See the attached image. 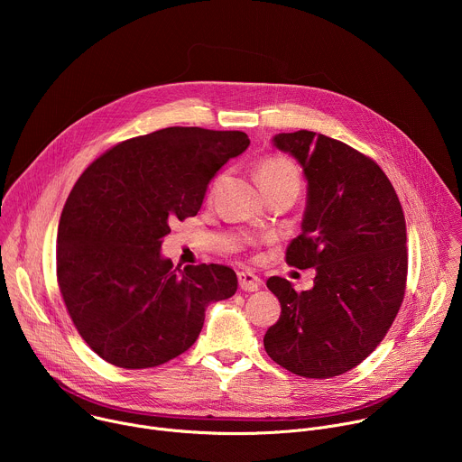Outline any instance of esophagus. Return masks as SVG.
I'll use <instances>...</instances> for the list:
<instances>
[{
    "instance_id": "34e87169",
    "label": "esophagus",
    "mask_w": 462,
    "mask_h": 462,
    "mask_svg": "<svg viewBox=\"0 0 462 462\" xmlns=\"http://www.w3.org/2000/svg\"><path fill=\"white\" fill-rule=\"evenodd\" d=\"M237 280H239V287L245 291V292H254V291H259L261 287V280L252 274V273H239L237 274Z\"/></svg>"
}]
</instances>
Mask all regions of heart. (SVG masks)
<instances>
[{"instance_id":"b5f03b06","label":"heart","mask_w":462,"mask_h":462,"mask_svg":"<svg viewBox=\"0 0 462 462\" xmlns=\"http://www.w3.org/2000/svg\"><path fill=\"white\" fill-rule=\"evenodd\" d=\"M255 177L267 195L294 193L301 188V171L287 155H267L255 166Z\"/></svg>"}]
</instances>
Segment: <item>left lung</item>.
Returning <instances> with one entry per match:
<instances>
[{"instance_id": "8db88e82", "label": "left lung", "mask_w": 462, "mask_h": 462, "mask_svg": "<svg viewBox=\"0 0 462 462\" xmlns=\"http://www.w3.org/2000/svg\"><path fill=\"white\" fill-rule=\"evenodd\" d=\"M273 141L307 179L301 234L289 245L287 263L316 269V278L303 292L280 276L269 278L282 314L263 344L294 374L338 376L376 349L402 305L404 212L380 166L355 148L307 129Z\"/></svg>"}]
</instances>
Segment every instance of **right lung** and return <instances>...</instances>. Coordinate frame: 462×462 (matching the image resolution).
<instances>
[{
	"instance_id": "1",
	"label": "right lung",
	"mask_w": 462,
	"mask_h": 462,
	"mask_svg": "<svg viewBox=\"0 0 462 462\" xmlns=\"http://www.w3.org/2000/svg\"><path fill=\"white\" fill-rule=\"evenodd\" d=\"M248 144L243 131L164 127L113 146L80 175L58 225L56 276L100 358L124 369L166 364L195 344L207 307L236 294L230 267L173 269L161 245Z\"/></svg>"
}]
</instances>
